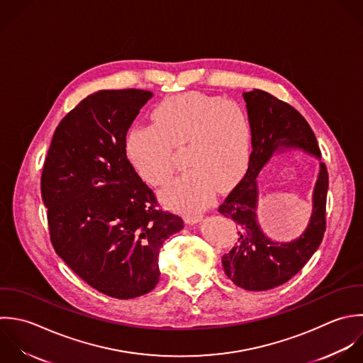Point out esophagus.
<instances>
[{
  "label": "esophagus",
  "instance_id": "1",
  "mask_svg": "<svg viewBox=\"0 0 363 363\" xmlns=\"http://www.w3.org/2000/svg\"><path fill=\"white\" fill-rule=\"evenodd\" d=\"M202 218H203L202 213H188V215H185V222L189 225H194V223L201 222Z\"/></svg>",
  "mask_w": 363,
  "mask_h": 363
}]
</instances>
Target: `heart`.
<instances>
[{
    "instance_id": "heart-1",
    "label": "heart",
    "mask_w": 363,
    "mask_h": 363,
    "mask_svg": "<svg viewBox=\"0 0 363 363\" xmlns=\"http://www.w3.org/2000/svg\"><path fill=\"white\" fill-rule=\"evenodd\" d=\"M152 124L133 127L125 137V155L150 185L165 184L174 171V150H185L191 167L171 181L162 199L175 208L196 211L215 189L228 192L246 175L252 154L247 113L233 101L198 91L161 100L151 111Z\"/></svg>"
}]
</instances>
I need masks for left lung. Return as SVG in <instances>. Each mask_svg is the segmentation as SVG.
Here are the masks:
<instances>
[{"label":"left lung","instance_id":"1","mask_svg":"<svg viewBox=\"0 0 363 363\" xmlns=\"http://www.w3.org/2000/svg\"><path fill=\"white\" fill-rule=\"evenodd\" d=\"M252 125V154L247 172L219 206V213L238 226V245L222 257L226 276L249 291H266L287 283L320 247L325 232L328 171L320 162L313 192V212L306 230L291 242L272 240L257 219V177L276 152L301 150L318 160L321 151L307 120L290 104L267 91L243 93Z\"/></svg>","mask_w":363,"mask_h":363}]
</instances>
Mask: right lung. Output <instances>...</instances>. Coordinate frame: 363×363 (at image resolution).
<instances>
[{
	"label": "right lung",
	"mask_w": 363,
	"mask_h": 363,
	"mask_svg": "<svg viewBox=\"0 0 363 363\" xmlns=\"http://www.w3.org/2000/svg\"><path fill=\"white\" fill-rule=\"evenodd\" d=\"M148 90H100L83 99L55 130L40 194L57 256L90 287L128 300L160 280L158 255L182 230L125 155V135Z\"/></svg>",
	"instance_id": "obj_1"
}]
</instances>
